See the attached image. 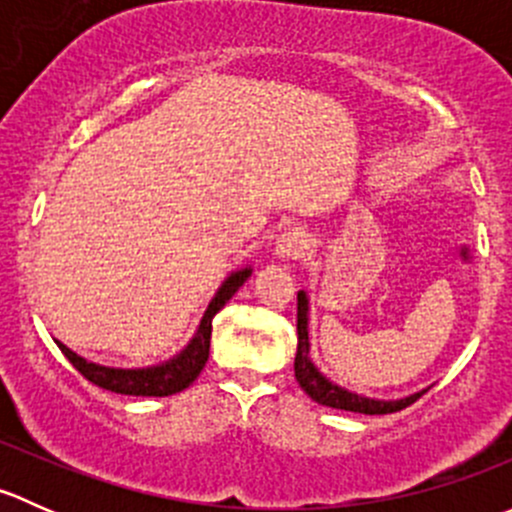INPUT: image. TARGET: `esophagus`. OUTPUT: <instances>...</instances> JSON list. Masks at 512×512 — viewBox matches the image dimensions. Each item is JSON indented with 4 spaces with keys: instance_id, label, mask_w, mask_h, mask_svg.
<instances>
[{
    "instance_id": "34e87169",
    "label": "esophagus",
    "mask_w": 512,
    "mask_h": 512,
    "mask_svg": "<svg viewBox=\"0 0 512 512\" xmlns=\"http://www.w3.org/2000/svg\"><path fill=\"white\" fill-rule=\"evenodd\" d=\"M309 247V240H307V232L304 230H287L282 232L280 237H277L275 247H272V252H275V257H280V260H299V257L307 252Z\"/></svg>"
}]
</instances>
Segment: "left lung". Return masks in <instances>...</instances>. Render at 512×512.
I'll use <instances>...</instances> for the list:
<instances>
[{"label":"left lung","instance_id":"8db88e82","mask_svg":"<svg viewBox=\"0 0 512 512\" xmlns=\"http://www.w3.org/2000/svg\"><path fill=\"white\" fill-rule=\"evenodd\" d=\"M312 342H309V294L307 289L297 292V356H294V379L304 389V394L322 406L332 409L354 411V414H394V411L406 409L414 404L418 396L426 394L428 389L416 391V394L401 396V399H371V396L356 394V391L344 389L334 384L329 376H324L312 361Z\"/></svg>","mask_w":512,"mask_h":512}]
</instances>
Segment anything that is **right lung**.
<instances>
[{
    "label": "right lung",
    "instance_id": "1",
    "mask_svg": "<svg viewBox=\"0 0 512 512\" xmlns=\"http://www.w3.org/2000/svg\"><path fill=\"white\" fill-rule=\"evenodd\" d=\"M252 275V267L245 265L240 270H232L230 275L220 282L218 292L213 294L210 304L205 307L203 317H200L198 329L190 337V342L173 354L170 359L158 361L151 366H138V369H121V366H103L96 361L84 359L76 352H71L66 344H59L66 359L74 364L76 371L86 376L91 384L101 386V389L113 391V394L126 396H170L178 391L188 389L203 371L205 361L210 356V334H213V317L230 302L232 294L237 292Z\"/></svg>",
    "mask_w": 512,
    "mask_h": 512
}]
</instances>
